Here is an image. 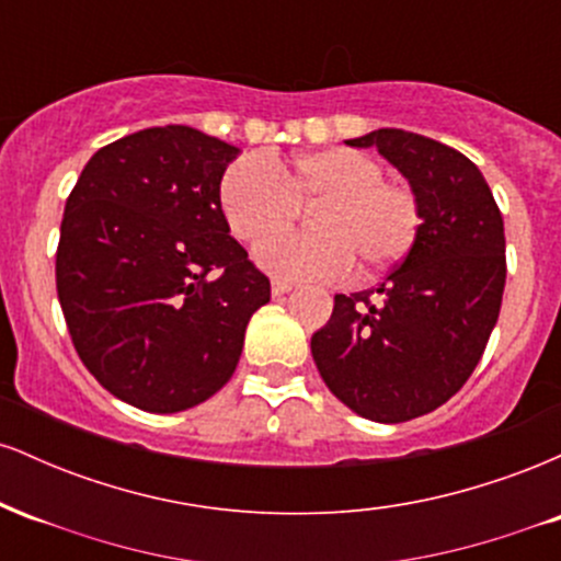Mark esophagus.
<instances>
[{"label": "esophagus", "instance_id": "34e87169", "mask_svg": "<svg viewBox=\"0 0 561 561\" xmlns=\"http://www.w3.org/2000/svg\"><path fill=\"white\" fill-rule=\"evenodd\" d=\"M289 289H293V285H289V282H282V279H274L272 282V295H274V298H279V295L289 293Z\"/></svg>", "mask_w": 561, "mask_h": 561}]
</instances>
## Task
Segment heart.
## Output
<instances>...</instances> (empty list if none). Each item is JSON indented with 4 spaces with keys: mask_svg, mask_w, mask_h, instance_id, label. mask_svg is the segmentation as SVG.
Returning a JSON list of instances; mask_svg holds the SVG:
<instances>
[{
    "mask_svg": "<svg viewBox=\"0 0 561 561\" xmlns=\"http://www.w3.org/2000/svg\"><path fill=\"white\" fill-rule=\"evenodd\" d=\"M366 152L324 147L293 163L244 156L221 179V208L240 240H259L284 228L300 204L321 202L313 236H272L255 244V261L268 274L293 282L377 274L405 259L422 224L411 186L388 182Z\"/></svg>",
    "mask_w": 561,
    "mask_h": 561,
    "instance_id": "1",
    "label": "heart"
}]
</instances>
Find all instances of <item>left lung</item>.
I'll use <instances>...</instances> for the list:
<instances>
[{
    "mask_svg": "<svg viewBox=\"0 0 561 561\" xmlns=\"http://www.w3.org/2000/svg\"><path fill=\"white\" fill-rule=\"evenodd\" d=\"M345 145L377 147L403 173L422 224L377 287L334 295L311 353L347 409L371 422H409L456 396L485 351L506 285L504 218L478 165L454 147L403 128Z\"/></svg>",
    "mask_w": 561,
    "mask_h": 561,
    "instance_id": "left-lung-1",
    "label": "left lung"
}]
</instances>
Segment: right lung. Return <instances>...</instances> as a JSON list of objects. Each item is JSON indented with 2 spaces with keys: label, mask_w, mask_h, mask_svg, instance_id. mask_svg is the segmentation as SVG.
Returning <instances> with one entry per match:
<instances>
[{
  "label": "right lung",
  "mask_w": 561,
  "mask_h": 561,
  "mask_svg": "<svg viewBox=\"0 0 561 561\" xmlns=\"http://www.w3.org/2000/svg\"><path fill=\"white\" fill-rule=\"evenodd\" d=\"M240 147L158 126L96 150L70 192L57 298L96 382L150 414L208 401L272 298L229 234L221 179Z\"/></svg>",
  "instance_id": "1"
}]
</instances>
